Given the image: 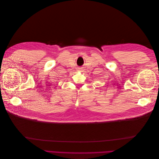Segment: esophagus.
<instances>
[{"label": "esophagus", "mask_w": 159, "mask_h": 159, "mask_svg": "<svg viewBox=\"0 0 159 159\" xmlns=\"http://www.w3.org/2000/svg\"><path fill=\"white\" fill-rule=\"evenodd\" d=\"M81 70V69H80V70Z\"/></svg>", "instance_id": "34e87169"}]
</instances>
